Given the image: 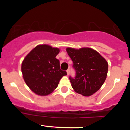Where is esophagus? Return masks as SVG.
<instances>
[{
    "mask_svg": "<svg viewBox=\"0 0 130 130\" xmlns=\"http://www.w3.org/2000/svg\"><path fill=\"white\" fill-rule=\"evenodd\" d=\"M70 69H68L67 70V75H69L70 74Z\"/></svg>",
    "mask_w": 130,
    "mask_h": 130,
    "instance_id": "34e87169",
    "label": "esophagus"
}]
</instances>
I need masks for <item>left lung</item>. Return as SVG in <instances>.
I'll use <instances>...</instances> for the list:
<instances>
[{"mask_svg":"<svg viewBox=\"0 0 130 130\" xmlns=\"http://www.w3.org/2000/svg\"><path fill=\"white\" fill-rule=\"evenodd\" d=\"M66 51L76 70L74 79L69 77L73 89L83 96H91L100 89L106 79L108 62L96 50L89 47H67Z\"/></svg>","mask_w":130,"mask_h":130,"instance_id":"left-lung-1","label":"left lung"}]
</instances>
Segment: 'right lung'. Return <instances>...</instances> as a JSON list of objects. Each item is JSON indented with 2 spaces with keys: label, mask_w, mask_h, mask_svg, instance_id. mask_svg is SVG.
Instances as JSON below:
<instances>
[{
  "label": "right lung",
  "mask_w": 130,
  "mask_h": 130,
  "mask_svg": "<svg viewBox=\"0 0 130 130\" xmlns=\"http://www.w3.org/2000/svg\"><path fill=\"white\" fill-rule=\"evenodd\" d=\"M60 52L48 44L34 47L22 62L21 71L25 83L33 92L40 96L50 95L57 87L65 71L60 68L56 57Z\"/></svg>",
  "instance_id": "obj_1"
}]
</instances>
